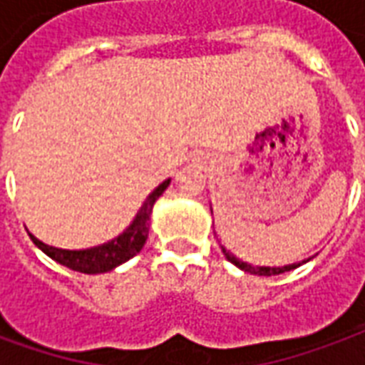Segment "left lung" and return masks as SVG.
Instances as JSON below:
<instances>
[{"mask_svg": "<svg viewBox=\"0 0 365 365\" xmlns=\"http://www.w3.org/2000/svg\"><path fill=\"white\" fill-rule=\"evenodd\" d=\"M223 255H225V259L230 260V262H233L235 267H239L241 270H245V272H251V274H259V276H276V274H284V272H289V270H294V268H297L299 264H288V267H282V268H270V267H252V264H249V262H243V260H239L237 257H233L227 249H223L222 247Z\"/></svg>", "mask_w": 365, "mask_h": 365, "instance_id": "1", "label": "left lung"}]
</instances>
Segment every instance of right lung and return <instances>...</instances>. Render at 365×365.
Instances as JSON below:
<instances>
[{"instance_id":"obj_1","label":"right lung","mask_w":365,"mask_h":365,"mask_svg":"<svg viewBox=\"0 0 365 365\" xmlns=\"http://www.w3.org/2000/svg\"><path fill=\"white\" fill-rule=\"evenodd\" d=\"M169 182L171 180H165V182L157 186L155 190L148 196V200L143 202L142 210L138 212L132 225L122 235H118V237L105 245H98V247H93V249H85V251H66V249H56V247L44 245L34 235H31V233L29 235L33 239V243L42 252H46L50 259L60 262L63 267L71 268V270H76V272H108V270H113V268H116L122 262H126V260H130L142 251V247L148 241L151 208H153L157 198L165 192V188L169 186Z\"/></svg>"}]
</instances>
